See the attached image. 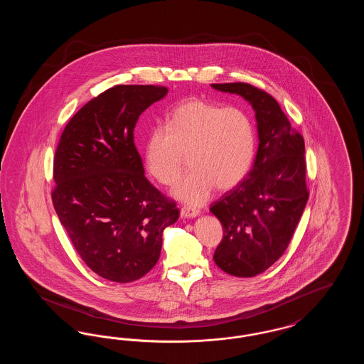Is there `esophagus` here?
<instances>
[{
    "label": "esophagus",
    "instance_id": "34e87169",
    "mask_svg": "<svg viewBox=\"0 0 364 364\" xmlns=\"http://www.w3.org/2000/svg\"><path fill=\"white\" fill-rule=\"evenodd\" d=\"M198 214H199V210H196V208L184 206V208H181V210H180V215L184 217V218H192V217H196Z\"/></svg>",
    "mask_w": 364,
    "mask_h": 364
}]
</instances>
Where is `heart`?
Segmentation results:
<instances>
[{
  "label": "heart",
  "instance_id": "1",
  "mask_svg": "<svg viewBox=\"0 0 364 364\" xmlns=\"http://www.w3.org/2000/svg\"><path fill=\"white\" fill-rule=\"evenodd\" d=\"M254 154V127L242 109L200 98L176 106L166 117V128H153L144 146L146 168L165 187L177 183L187 156L191 172L174 196L191 206L203 205L214 187L229 191L239 186Z\"/></svg>",
  "mask_w": 364,
  "mask_h": 364
}]
</instances>
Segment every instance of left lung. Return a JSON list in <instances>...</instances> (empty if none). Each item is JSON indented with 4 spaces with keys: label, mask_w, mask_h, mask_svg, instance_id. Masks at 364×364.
Instances as JSON below:
<instances>
[{
    "label": "left lung",
    "mask_w": 364,
    "mask_h": 364,
    "mask_svg": "<svg viewBox=\"0 0 364 364\" xmlns=\"http://www.w3.org/2000/svg\"><path fill=\"white\" fill-rule=\"evenodd\" d=\"M211 86L242 95L257 116L259 146L252 169L210 208L224 229L213 259L230 276L254 277L285 252L309 200L304 139L266 91L248 83Z\"/></svg>",
    "instance_id": "1"
}]
</instances>
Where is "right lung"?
Instances as JSON below:
<instances>
[{"instance_id":"obj_1","label":"right lung","mask_w":364,"mask_h":364,"mask_svg":"<svg viewBox=\"0 0 364 364\" xmlns=\"http://www.w3.org/2000/svg\"><path fill=\"white\" fill-rule=\"evenodd\" d=\"M166 92L154 85L107 88L70 119L55 149L54 210L79 257L113 282L146 276L164 229L180 215L144 177L134 141L139 116Z\"/></svg>"}]
</instances>
